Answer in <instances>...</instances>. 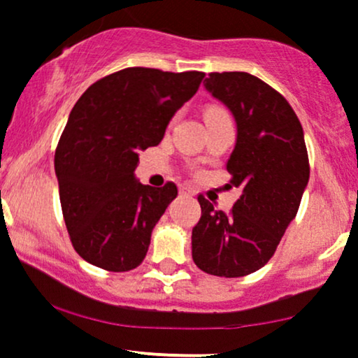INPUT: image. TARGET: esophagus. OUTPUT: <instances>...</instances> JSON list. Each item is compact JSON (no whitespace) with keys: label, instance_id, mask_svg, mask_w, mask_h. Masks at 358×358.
<instances>
[{"label":"esophagus","instance_id":"obj_1","mask_svg":"<svg viewBox=\"0 0 358 358\" xmlns=\"http://www.w3.org/2000/svg\"><path fill=\"white\" fill-rule=\"evenodd\" d=\"M180 194L182 195H194V192L190 189H187V187H180Z\"/></svg>","mask_w":358,"mask_h":358}]
</instances>
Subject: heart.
<instances>
[{
	"label": "heart",
	"mask_w": 358,
	"mask_h": 358,
	"mask_svg": "<svg viewBox=\"0 0 358 358\" xmlns=\"http://www.w3.org/2000/svg\"><path fill=\"white\" fill-rule=\"evenodd\" d=\"M217 113H223L221 110H209L208 113H206V116H213V115H217Z\"/></svg>",
	"instance_id": "1"
}]
</instances>
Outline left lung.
Returning a JSON list of instances; mask_svg holds the SVG:
<instances>
[{
    "instance_id": "1",
    "label": "left lung",
    "mask_w": 358,
    "mask_h": 358,
    "mask_svg": "<svg viewBox=\"0 0 358 358\" xmlns=\"http://www.w3.org/2000/svg\"><path fill=\"white\" fill-rule=\"evenodd\" d=\"M204 87L236 123L227 169L242 190L231 213L199 197L202 216L192 229V259L221 278L255 273L273 257L296 216L308 183L303 130L288 101L245 71L210 73Z\"/></svg>"
}]
</instances>
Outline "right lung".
Here are the masks:
<instances>
[{
  "mask_svg": "<svg viewBox=\"0 0 358 358\" xmlns=\"http://www.w3.org/2000/svg\"><path fill=\"white\" fill-rule=\"evenodd\" d=\"M204 73L120 70L80 96L55 152L59 202L73 248L101 269H135L152 229L173 199L175 183L142 185L138 152L157 145L169 120L197 92Z\"/></svg>",
  "mask_w": 358,
  "mask_h": 358,
  "instance_id": "1",
  "label": "right lung"
}]
</instances>
